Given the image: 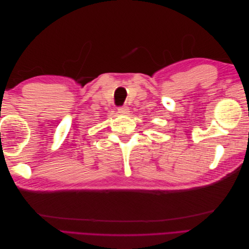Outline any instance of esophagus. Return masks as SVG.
I'll list each match as a JSON object with an SVG mask.
<instances>
[{
	"instance_id": "esophagus-1",
	"label": "esophagus",
	"mask_w": 249,
	"mask_h": 249,
	"mask_svg": "<svg viewBox=\"0 0 249 249\" xmlns=\"http://www.w3.org/2000/svg\"><path fill=\"white\" fill-rule=\"evenodd\" d=\"M117 110H118V113H120V114H126V113L129 112V108H127L126 106L119 107Z\"/></svg>"
}]
</instances>
